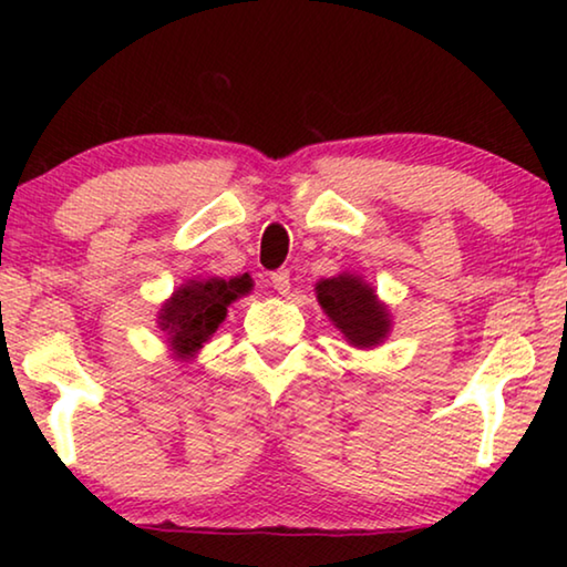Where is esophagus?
Returning a JSON list of instances; mask_svg holds the SVG:
<instances>
[{"instance_id": "1", "label": "esophagus", "mask_w": 567, "mask_h": 567, "mask_svg": "<svg viewBox=\"0 0 567 567\" xmlns=\"http://www.w3.org/2000/svg\"><path fill=\"white\" fill-rule=\"evenodd\" d=\"M272 287L280 295H290V270H277V272H272Z\"/></svg>"}]
</instances>
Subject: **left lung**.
<instances>
[{
	"label": "left lung",
	"mask_w": 567,
	"mask_h": 567,
	"mask_svg": "<svg viewBox=\"0 0 567 567\" xmlns=\"http://www.w3.org/2000/svg\"><path fill=\"white\" fill-rule=\"evenodd\" d=\"M315 297L350 348L375 350L390 338L392 315L362 275L340 272L320 280L315 285Z\"/></svg>",
	"instance_id": "left-lung-1"
}]
</instances>
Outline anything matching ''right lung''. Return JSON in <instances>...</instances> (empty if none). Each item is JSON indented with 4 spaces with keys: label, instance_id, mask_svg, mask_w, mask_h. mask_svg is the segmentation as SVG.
<instances>
[{
    "label": "right lung",
    "instance_id": "right-lung-1",
    "mask_svg": "<svg viewBox=\"0 0 567 567\" xmlns=\"http://www.w3.org/2000/svg\"><path fill=\"white\" fill-rule=\"evenodd\" d=\"M252 277H192L159 305L157 328L165 332L169 358L189 364L227 318V307L252 292Z\"/></svg>",
    "mask_w": 567,
    "mask_h": 567
}]
</instances>
